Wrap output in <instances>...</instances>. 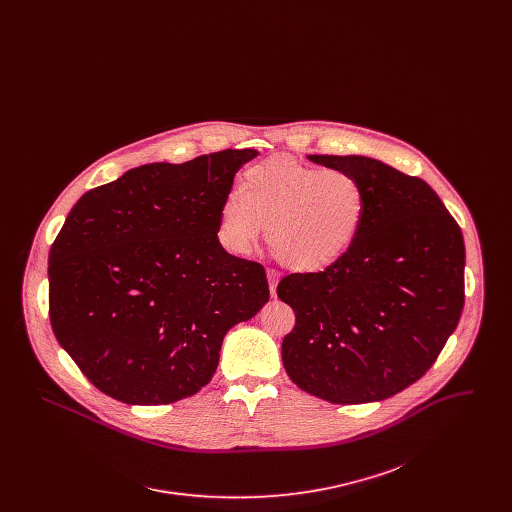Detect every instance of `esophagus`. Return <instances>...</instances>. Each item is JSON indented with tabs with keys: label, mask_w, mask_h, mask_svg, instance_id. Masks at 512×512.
I'll return each mask as SVG.
<instances>
[{
	"label": "esophagus",
	"mask_w": 512,
	"mask_h": 512,
	"mask_svg": "<svg viewBox=\"0 0 512 512\" xmlns=\"http://www.w3.org/2000/svg\"><path fill=\"white\" fill-rule=\"evenodd\" d=\"M268 284H270V295H276V284H278V274L276 272H268Z\"/></svg>",
	"instance_id": "34e87169"
}]
</instances>
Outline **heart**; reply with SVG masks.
Wrapping results in <instances>:
<instances>
[{"instance_id": "1", "label": "heart", "mask_w": 512, "mask_h": 512, "mask_svg": "<svg viewBox=\"0 0 512 512\" xmlns=\"http://www.w3.org/2000/svg\"><path fill=\"white\" fill-rule=\"evenodd\" d=\"M365 213V188L353 172L270 157L249 167L240 192L224 199L219 238L228 251L245 255L267 222L268 245L286 267L318 272L355 244Z\"/></svg>"}]
</instances>
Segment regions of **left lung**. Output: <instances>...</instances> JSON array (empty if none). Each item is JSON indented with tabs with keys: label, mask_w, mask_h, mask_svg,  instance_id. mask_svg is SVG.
I'll use <instances>...</instances> for the list:
<instances>
[{
	"label": "left lung",
	"mask_w": 512,
	"mask_h": 512,
	"mask_svg": "<svg viewBox=\"0 0 512 512\" xmlns=\"http://www.w3.org/2000/svg\"><path fill=\"white\" fill-rule=\"evenodd\" d=\"M309 159L361 180L365 222L338 263L280 280L276 293L295 313L284 368L330 403L382 401L420 380L459 324L463 232L418 176L363 155Z\"/></svg>",
	"instance_id": "1"
}]
</instances>
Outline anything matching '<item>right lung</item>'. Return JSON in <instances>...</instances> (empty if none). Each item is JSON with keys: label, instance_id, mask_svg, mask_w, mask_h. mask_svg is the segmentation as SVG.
<instances>
[{"label": "right lung", "instance_id": "1", "mask_svg": "<svg viewBox=\"0 0 512 512\" xmlns=\"http://www.w3.org/2000/svg\"><path fill=\"white\" fill-rule=\"evenodd\" d=\"M257 155L151 163L76 201L49 249V320L105 395L128 405L194 395L226 332L267 303L265 267L217 238L234 174Z\"/></svg>", "mask_w": 512, "mask_h": 512}]
</instances>
